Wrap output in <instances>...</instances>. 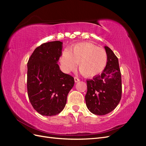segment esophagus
Wrapping results in <instances>:
<instances>
[{"mask_svg":"<svg viewBox=\"0 0 146 146\" xmlns=\"http://www.w3.org/2000/svg\"><path fill=\"white\" fill-rule=\"evenodd\" d=\"M74 80H75V82H79L80 81V79H79L77 77H74Z\"/></svg>","mask_w":146,"mask_h":146,"instance_id":"obj_1","label":"esophagus"}]
</instances>
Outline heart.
<instances>
[{"label": "heart", "instance_id": "b5f03b06", "mask_svg": "<svg viewBox=\"0 0 146 146\" xmlns=\"http://www.w3.org/2000/svg\"><path fill=\"white\" fill-rule=\"evenodd\" d=\"M63 70L66 73L72 71L78 63L79 71L85 77L98 76L108 63L107 52L90 42H80L64 50L60 57Z\"/></svg>", "mask_w": 146, "mask_h": 146}]
</instances>
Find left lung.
<instances>
[{
	"instance_id": "1",
	"label": "left lung",
	"mask_w": 146,
	"mask_h": 146,
	"mask_svg": "<svg viewBox=\"0 0 146 146\" xmlns=\"http://www.w3.org/2000/svg\"><path fill=\"white\" fill-rule=\"evenodd\" d=\"M108 63L101 75L86 80L85 101L87 108L97 115H105L112 111L122 96L121 74L117 56L111 48L105 47Z\"/></svg>"
}]
</instances>
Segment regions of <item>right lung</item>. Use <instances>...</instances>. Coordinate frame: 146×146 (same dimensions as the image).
Instances as JSON below:
<instances>
[{"label":"right lung","mask_w":146,"mask_h":146,"mask_svg":"<svg viewBox=\"0 0 146 146\" xmlns=\"http://www.w3.org/2000/svg\"><path fill=\"white\" fill-rule=\"evenodd\" d=\"M62 42L43 43L35 48L27 63V92L33 108L42 116H52L64 109L74 78L63 73L57 64Z\"/></svg>","instance_id":"1"}]
</instances>
